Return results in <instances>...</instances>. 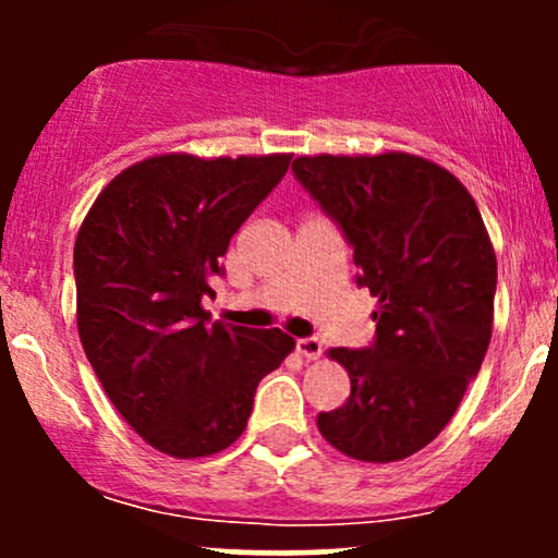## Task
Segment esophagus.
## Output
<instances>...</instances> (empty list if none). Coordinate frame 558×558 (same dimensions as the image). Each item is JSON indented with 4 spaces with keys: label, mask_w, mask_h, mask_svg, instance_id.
<instances>
[{
    "label": "esophagus",
    "mask_w": 558,
    "mask_h": 558,
    "mask_svg": "<svg viewBox=\"0 0 558 558\" xmlns=\"http://www.w3.org/2000/svg\"><path fill=\"white\" fill-rule=\"evenodd\" d=\"M296 351L304 360H317V356L323 354V343H319L317 338H299Z\"/></svg>",
    "instance_id": "esophagus-1"
}]
</instances>
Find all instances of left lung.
Returning a JSON list of instances; mask_svg holds the SVG:
<instances>
[{
    "label": "left lung",
    "instance_id": "1",
    "mask_svg": "<svg viewBox=\"0 0 558 558\" xmlns=\"http://www.w3.org/2000/svg\"><path fill=\"white\" fill-rule=\"evenodd\" d=\"M291 170L354 248L356 286L380 301L373 343L330 349L351 396L317 427L345 457L399 462L444 430L488 351V230L470 191L422 157L319 155Z\"/></svg>",
    "mask_w": 558,
    "mask_h": 558
}]
</instances>
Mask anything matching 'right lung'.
I'll return each mask as SVG.
<instances>
[{
    "mask_svg": "<svg viewBox=\"0 0 558 558\" xmlns=\"http://www.w3.org/2000/svg\"><path fill=\"white\" fill-rule=\"evenodd\" d=\"M291 155L149 157L96 196L73 252L78 332L101 388L157 451L209 457L246 427L259 380L293 351L283 330L209 323L204 296Z\"/></svg>",
    "mask_w": 558,
    "mask_h": 558,
    "instance_id": "add662e5",
    "label": "right lung"
}]
</instances>
